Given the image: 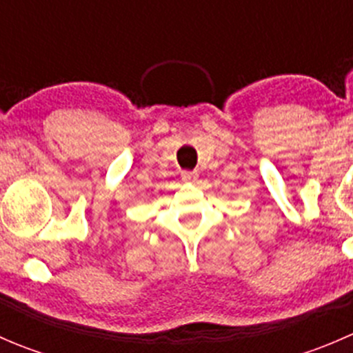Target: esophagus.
<instances>
[{"mask_svg": "<svg viewBox=\"0 0 353 353\" xmlns=\"http://www.w3.org/2000/svg\"><path fill=\"white\" fill-rule=\"evenodd\" d=\"M198 177H199L198 172H183L184 183H196Z\"/></svg>", "mask_w": 353, "mask_h": 353, "instance_id": "esophagus-1", "label": "esophagus"}]
</instances>
